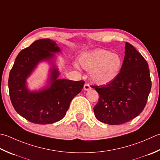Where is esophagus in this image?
I'll return each mask as SVG.
<instances>
[{
  "mask_svg": "<svg viewBox=\"0 0 160 160\" xmlns=\"http://www.w3.org/2000/svg\"><path fill=\"white\" fill-rule=\"evenodd\" d=\"M91 89H92V87H91V86L89 85V84H88V83L84 84V90L88 91V90H89Z\"/></svg>",
  "mask_w": 160,
  "mask_h": 160,
  "instance_id": "1",
  "label": "esophagus"
}]
</instances>
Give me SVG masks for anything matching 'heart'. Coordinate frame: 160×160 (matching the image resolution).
I'll return each instance as SVG.
<instances>
[{
    "instance_id": "1",
    "label": "heart",
    "mask_w": 160,
    "mask_h": 160,
    "mask_svg": "<svg viewBox=\"0 0 160 160\" xmlns=\"http://www.w3.org/2000/svg\"><path fill=\"white\" fill-rule=\"evenodd\" d=\"M79 62L83 68L90 71L93 82L99 84L112 82L118 76L122 67L119 55L102 48L83 53Z\"/></svg>"
}]
</instances>
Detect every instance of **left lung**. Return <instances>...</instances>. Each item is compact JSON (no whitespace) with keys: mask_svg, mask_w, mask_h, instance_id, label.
<instances>
[{"mask_svg":"<svg viewBox=\"0 0 160 160\" xmlns=\"http://www.w3.org/2000/svg\"><path fill=\"white\" fill-rule=\"evenodd\" d=\"M118 76L108 84L93 85L99 94L93 108L96 118L109 125H120L137 117L146 105L151 89L148 62L128 42Z\"/></svg>","mask_w":160,"mask_h":160,"instance_id":"1","label":"left lung"}]
</instances>
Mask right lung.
I'll use <instances>...</instances> for the list:
<instances>
[{
    "label": "right lung",
    "instance_id": "obj_1",
    "mask_svg": "<svg viewBox=\"0 0 160 160\" xmlns=\"http://www.w3.org/2000/svg\"><path fill=\"white\" fill-rule=\"evenodd\" d=\"M60 51L54 41L42 39L34 42L18 53L9 72V96L14 109L31 123L50 124L64 117L70 103L83 88L84 81L58 79L59 72L51 69V86L41 92H31L26 87V78L39 62L54 57Z\"/></svg>",
    "mask_w": 160,
    "mask_h": 160
}]
</instances>
